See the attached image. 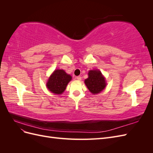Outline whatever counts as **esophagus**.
I'll return each mask as SVG.
<instances>
[{
	"instance_id": "obj_1",
	"label": "esophagus",
	"mask_w": 153,
	"mask_h": 153,
	"mask_svg": "<svg viewBox=\"0 0 153 153\" xmlns=\"http://www.w3.org/2000/svg\"><path fill=\"white\" fill-rule=\"evenodd\" d=\"M76 79H77L78 80H82V77H81L80 76H76Z\"/></svg>"
}]
</instances>
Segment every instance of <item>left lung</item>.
I'll use <instances>...</instances> for the list:
<instances>
[{"label":"left lung","instance_id":"8db88e82","mask_svg":"<svg viewBox=\"0 0 153 153\" xmlns=\"http://www.w3.org/2000/svg\"><path fill=\"white\" fill-rule=\"evenodd\" d=\"M88 75L84 82L88 89L92 94H98L105 89L106 85V80L100 70H91L88 73Z\"/></svg>","mask_w":153,"mask_h":153}]
</instances>
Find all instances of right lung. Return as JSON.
<instances>
[{
    "instance_id": "right-lung-1",
    "label": "right lung",
    "mask_w": 153,
    "mask_h": 153,
    "mask_svg": "<svg viewBox=\"0 0 153 153\" xmlns=\"http://www.w3.org/2000/svg\"><path fill=\"white\" fill-rule=\"evenodd\" d=\"M71 78V76L67 74L63 69H55L49 77L47 87L52 93L61 94L65 91Z\"/></svg>"
}]
</instances>
